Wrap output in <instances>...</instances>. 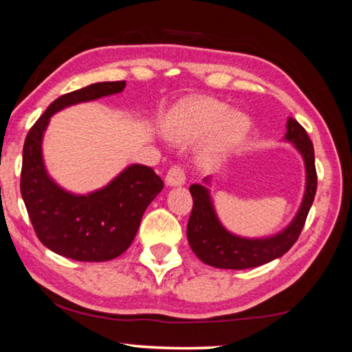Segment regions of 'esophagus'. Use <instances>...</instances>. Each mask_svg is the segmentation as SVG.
Listing matches in <instances>:
<instances>
[{
	"label": "esophagus",
	"mask_w": 352,
	"mask_h": 352,
	"mask_svg": "<svg viewBox=\"0 0 352 352\" xmlns=\"http://www.w3.org/2000/svg\"><path fill=\"white\" fill-rule=\"evenodd\" d=\"M185 182H186L185 170H183L180 166H172L166 175V185L167 186H182V185H185Z\"/></svg>",
	"instance_id": "obj_1"
}]
</instances>
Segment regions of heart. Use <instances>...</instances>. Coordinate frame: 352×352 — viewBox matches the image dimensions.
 Instances as JSON below:
<instances>
[{"mask_svg":"<svg viewBox=\"0 0 352 352\" xmlns=\"http://www.w3.org/2000/svg\"><path fill=\"white\" fill-rule=\"evenodd\" d=\"M249 116L230 111V106L214 98H191L177 106L166 122L172 141L191 144L213 133L204 148V160L216 161L227 155L246 136Z\"/></svg>","mask_w":352,"mask_h":352,"instance_id":"obj_1","label":"heart"}]
</instances>
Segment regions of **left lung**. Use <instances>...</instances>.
Returning a JSON list of instances; mask_svg holds the SVG:
<instances>
[{
  "mask_svg": "<svg viewBox=\"0 0 352 352\" xmlns=\"http://www.w3.org/2000/svg\"><path fill=\"white\" fill-rule=\"evenodd\" d=\"M285 141L292 142L304 160L305 191L296 216L276 235L266 238L233 235L221 224L210 189L205 185L189 186L192 196V211L189 216L186 236L189 246L200 261L221 270H248L278 258L296 243L316 194L315 152L307 131L292 117H288L287 122ZM204 182L210 185V177H205Z\"/></svg>",
  "mask_w": 352,
  "mask_h": 352,
  "instance_id": "left-lung-1",
  "label": "left lung"
}]
</instances>
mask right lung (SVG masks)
Instances as JSON below:
<instances>
[{"label": "right lung", "mask_w": 352, "mask_h": 352, "mask_svg": "<svg viewBox=\"0 0 352 352\" xmlns=\"http://www.w3.org/2000/svg\"><path fill=\"white\" fill-rule=\"evenodd\" d=\"M124 89L125 81H104L60 96L25 139L21 197L41 243L67 258L108 261L124 254L136 236L144 211L164 186L152 167L131 164L97 191L74 194L60 188L45 169L42 141L50 117Z\"/></svg>", "instance_id": "add662e5"}]
</instances>
